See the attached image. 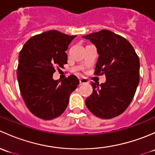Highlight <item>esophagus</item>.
Returning <instances> with one entry per match:
<instances>
[{"instance_id":"1","label":"esophagus","mask_w":155,"mask_h":155,"mask_svg":"<svg viewBox=\"0 0 155 155\" xmlns=\"http://www.w3.org/2000/svg\"><path fill=\"white\" fill-rule=\"evenodd\" d=\"M89 81L88 80H87L86 78H81V79H80V84H88Z\"/></svg>"}]
</instances>
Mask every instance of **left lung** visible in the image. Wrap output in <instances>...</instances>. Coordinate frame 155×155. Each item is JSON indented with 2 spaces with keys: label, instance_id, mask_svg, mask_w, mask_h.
Here are the masks:
<instances>
[{
  "label": "left lung",
  "instance_id": "8db88e82",
  "mask_svg": "<svg viewBox=\"0 0 155 155\" xmlns=\"http://www.w3.org/2000/svg\"><path fill=\"white\" fill-rule=\"evenodd\" d=\"M95 45L98 59L95 74H105L106 82L92 83L86 99L87 108L101 119H112L129 106L140 81V60L133 46L122 36L101 30L83 36Z\"/></svg>",
  "mask_w": 155,
  "mask_h": 155
}]
</instances>
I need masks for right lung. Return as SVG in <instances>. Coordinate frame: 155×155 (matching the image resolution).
I'll use <instances>...</instances> for the list:
<instances>
[{"mask_svg": "<svg viewBox=\"0 0 155 155\" xmlns=\"http://www.w3.org/2000/svg\"><path fill=\"white\" fill-rule=\"evenodd\" d=\"M75 37L49 30L28 39L19 53V89L28 110L40 119L51 120L60 116L68 106L70 94L79 84L74 74L61 83L53 79L54 68H63L67 63L65 51Z\"/></svg>", "mask_w": 155, "mask_h": 155, "instance_id": "right-lung-1", "label": "right lung"}]
</instances>
